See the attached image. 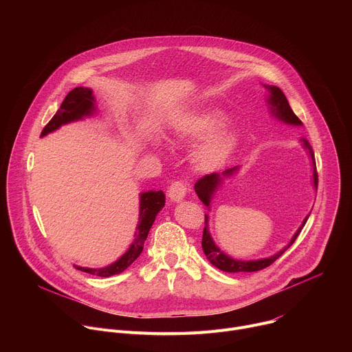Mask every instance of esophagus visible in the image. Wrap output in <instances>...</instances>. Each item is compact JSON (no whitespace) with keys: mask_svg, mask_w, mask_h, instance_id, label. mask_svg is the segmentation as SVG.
<instances>
[{"mask_svg":"<svg viewBox=\"0 0 352 352\" xmlns=\"http://www.w3.org/2000/svg\"><path fill=\"white\" fill-rule=\"evenodd\" d=\"M167 192H168V197H170L171 202L178 204L186 196L188 188H186V184H184L182 181H175L170 185Z\"/></svg>","mask_w":352,"mask_h":352,"instance_id":"34e87169","label":"esophagus"}]
</instances>
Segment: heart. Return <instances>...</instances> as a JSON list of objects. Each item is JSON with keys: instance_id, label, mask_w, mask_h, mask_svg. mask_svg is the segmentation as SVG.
<instances>
[{"instance_id": "b5f03b06", "label": "heart", "mask_w": 352, "mask_h": 352, "mask_svg": "<svg viewBox=\"0 0 352 352\" xmlns=\"http://www.w3.org/2000/svg\"><path fill=\"white\" fill-rule=\"evenodd\" d=\"M227 116L217 109H206L182 117L175 126L179 140L200 143L193 153V164L202 173H217L224 168L236 153L239 135L235 129L224 126Z\"/></svg>"}]
</instances>
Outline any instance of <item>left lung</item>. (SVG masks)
I'll use <instances>...</instances> for the list:
<instances>
[{
  "mask_svg": "<svg viewBox=\"0 0 352 352\" xmlns=\"http://www.w3.org/2000/svg\"><path fill=\"white\" fill-rule=\"evenodd\" d=\"M267 91H269V96L266 98V102L269 104V110H270V114L277 118L278 121L284 122V124H288V125H295V126H300L302 125V122H300V120L294 114L292 109L289 107L288 104V100L285 97V94L281 91L280 87L277 86H272V85H263ZM300 143H302L304 148L308 152L311 160H312V171H314V188L318 189V173H316V163H315V153L312 150V146L311 143L302 138L300 139ZM239 170V167H232V168H228L226 171H223L221 174L219 173H213V174H209V175H205L204 178H200L196 184H195V192L197 195V197L202 200L204 205L208 206V209L210 210V204H212V199L214 197L216 192L220 189V186L223 185V181L224 178H228V177H232L236 171ZM311 214V213H309ZM309 214L304 219L302 224L299 226V228L295 231V234L292 235L291 241L281 249L278 250V252H276L274 255L269 256V258H263V259H256V261H242V259H234L231 258L230 255H227L226 252H223V250L216 245V242L213 241L212 238V234H210V230H209V216L205 214V230H204V238H202V248H204V252L208 258V261L216 266L217 269L223 270V272H227V273H239V272H246V273H250V272H258V270H262L267 266H270L273 262H276L285 250L295 242L296 236L299 235L300 230L304 228V226L307 224L308 219H309Z\"/></svg>",
  "mask_w": 352,
  "mask_h": 352,
  "instance_id": "left-lung-1",
  "label": "left lung"
}]
</instances>
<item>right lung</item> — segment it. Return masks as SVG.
Segmentation results:
<instances>
[{"label": "right lung", "mask_w": 352, "mask_h": 352, "mask_svg": "<svg viewBox=\"0 0 352 352\" xmlns=\"http://www.w3.org/2000/svg\"><path fill=\"white\" fill-rule=\"evenodd\" d=\"M96 113V98L93 96V90L89 87H75L71 90L60 107V110L56 113V116L52 118L44 129L41 131V136H45L61 128L65 124L75 122L79 120H83L86 117H91ZM166 205V195L163 190H147L142 192L139 195V223L135 231V238L128 248L126 252L114 263L98 267V269H90V267H75L80 272L94 274L98 277H110L114 274L122 273L125 269H128L142 254L144 241L147 238V234L152 228L156 216Z\"/></svg>", "instance_id": "obj_1"}]
</instances>
